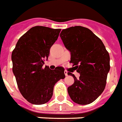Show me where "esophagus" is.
<instances>
[{
	"label": "esophagus",
	"instance_id": "obj_1",
	"mask_svg": "<svg viewBox=\"0 0 122 122\" xmlns=\"http://www.w3.org/2000/svg\"><path fill=\"white\" fill-rule=\"evenodd\" d=\"M64 73H65V76H68V71H66V70H65V71H64Z\"/></svg>",
	"mask_w": 122,
	"mask_h": 122
}]
</instances>
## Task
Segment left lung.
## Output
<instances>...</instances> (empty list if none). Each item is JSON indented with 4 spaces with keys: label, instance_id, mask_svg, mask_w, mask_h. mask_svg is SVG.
Here are the masks:
<instances>
[{
    "label": "left lung",
    "instance_id": "obj_1",
    "mask_svg": "<svg viewBox=\"0 0 122 122\" xmlns=\"http://www.w3.org/2000/svg\"><path fill=\"white\" fill-rule=\"evenodd\" d=\"M60 37L65 47L70 52V63L80 73L68 88L73 102L80 105L91 104L104 90L107 73L110 70V57L100 38L89 29L81 26L63 29Z\"/></svg>",
    "mask_w": 122,
    "mask_h": 122
}]
</instances>
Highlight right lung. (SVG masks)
Instances as JSON below:
<instances>
[{
	"label": "right lung",
	"instance_id": "add662e5",
	"mask_svg": "<svg viewBox=\"0 0 122 122\" xmlns=\"http://www.w3.org/2000/svg\"><path fill=\"white\" fill-rule=\"evenodd\" d=\"M60 29L43 26L32 27L20 38L11 55L13 72L21 94L32 104L51 100L55 84L65 79V69L43 66L50 49L59 36Z\"/></svg>",
	"mask_w": 122,
	"mask_h": 122
}]
</instances>
